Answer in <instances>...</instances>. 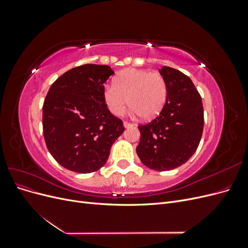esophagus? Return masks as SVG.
<instances>
[{
	"label": "esophagus",
	"instance_id": "esophagus-1",
	"mask_svg": "<svg viewBox=\"0 0 248 248\" xmlns=\"http://www.w3.org/2000/svg\"><path fill=\"white\" fill-rule=\"evenodd\" d=\"M123 125H124L125 128H129V127H131V126H132V124H131V123H129V122H124V123H123Z\"/></svg>",
	"mask_w": 248,
	"mask_h": 248
}]
</instances>
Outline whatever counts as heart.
<instances>
[{"mask_svg": "<svg viewBox=\"0 0 248 248\" xmlns=\"http://www.w3.org/2000/svg\"><path fill=\"white\" fill-rule=\"evenodd\" d=\"M168 99V86L161 73L144 69H126L120 72L114 86L103 90V100L116 117L124 114L128 106L142 120H151L159 114Z\"/></svg>", "mask_w": 248, "mask_h": 248, "instance_id": "b5f03b06", "label": "heart"}]
</instances>
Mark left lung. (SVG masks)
Listing matches in <instances>:
<instances>
[{"instance_id":"obj_1","label":"left lung","mask_w":248,"mask_h":248,"mask_svg":"<svg viewBox=\"0 0 248 248\" xmlns=\"http://www.w3.org/2000/svg\"><path fill=\"white\" fill-rule=\"evenodd\" d=\"M159 72L167 81L168 99L153 121L139 126L137 154L147 168L163 171L182 166L197 151L204 128V109L188 77L168 66Z\"/></svg>"}]
</instances>
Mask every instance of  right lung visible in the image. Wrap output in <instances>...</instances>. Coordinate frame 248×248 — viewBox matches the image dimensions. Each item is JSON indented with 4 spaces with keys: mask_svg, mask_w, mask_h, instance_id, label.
<instances>
[{
    "mask_svg": "<svg viewBox=\"0 0 248 248\" xmlns=\"http://www.w3.org/2000/svg\"><path fill=\"white\" fill-rule=\"evenodd\" d=\"M115 72L108 65L86 64L60 77L42 108L44 140L65 169L88 174L107 163L125 128L103 100L104 82Z\"/></svg>",
    "mask_w": 248,
    "mask_h": 248,
    "instance_id": "1",
    "label": "right lung"
}]
</instances>
